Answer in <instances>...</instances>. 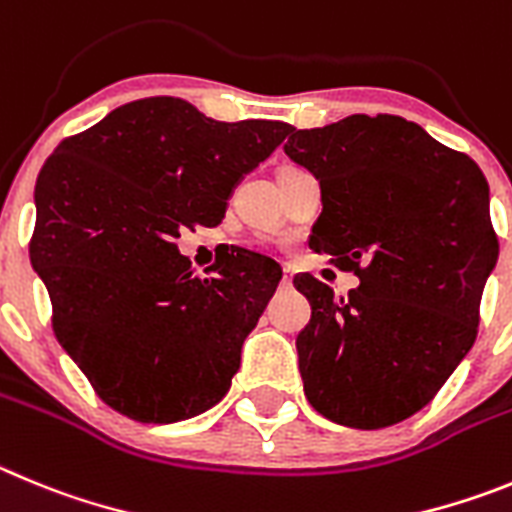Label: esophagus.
Returning <instances> with one entry per match:
<instances>
[{"instance_id": "esophagus-1", "label": "esophagus", "mask_w": 512, "mask_h": 512, "mask_svg": "<svg viewBox=\"0 0 512 512\" xmlns=\"http://www.w3.org/2000/svg\"><path fill=\"white\" fill-rule=\"evenodd\" d=\"M290 283H293V273H290V270H285L283 280H280V285H283V288H288Z\"/></svg>"}]
</instances>
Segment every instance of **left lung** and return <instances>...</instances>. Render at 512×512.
I'll use <instances>...</instances> for the list:
<instances>
[{
	"label": "left lung",
	"instance_id": "8db88e82",
	"mask_svg": "<svg viewBox=\"0 0 512 512\" xmlns=\"http://www.w3.org/2000/svg\"><path fill=\"white\" fill-rule=\"evenodd\" d=\"M285 155L321 183L308 239L359 278L347 298L313 275L298 334L308 403L349 428H385L434 400L472 349L497 262L490 188L469 155L393 114L290 130Z\"/></svg>",
	"mask_w": 512,
	"mask_h": 512
}]
</instances>
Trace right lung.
I'll use <instances>...</instances> for the list:
<instances>
[{
	"instance_id": "add662e5",
	"label": "right lung",
	"mask_w": 512,
	"mask_h": 512,
	"mask_svg": "<svg viewBox=\"0 0 512 512\" xmlns=\"http://www.w3.org/2000/svg\"><path fill=\"white\" fill-rule=\"evenodd\" d=\"M288 132L285 122H216L176 96H150L45 160L30 262L53 303L55 339L109 408L173 423L227 395L283 273L234 250L199 278L176 239L222 222L239 178Z\"/></svg>"
}]
</instances>
